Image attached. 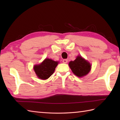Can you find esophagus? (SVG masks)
<instances>
[{
  "label": "esophagus",
  "mask_w": 120,
  "mask_h": 120,
  "mask_svg": "<svg viewBox=\"0 0 120 120\" xmlns=\"http://www.w3.org/2000/svg\"><path fill=\"white\" fill-rule=\"evenodd\" d=\"M68 61V59H63L62 61V62L64 63H67Z\"/></svg>",
  "instance_id": "esophagus-1"
}]
</instances>
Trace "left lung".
Listing matches in <instances>:
<instances>
[{"instance_id":"1","label":"left lung","mask_w":120,"mask_h":120,"mask_svg":"<svg viewBox=\"0 0 120 120\" xmlns=\"http://www.w3.org/2000/svg\"><path fill=\"white\" fill-rule=\"evenodd\" d=\"M69 66L73 73L79 77L88 74L91 67L90 63L81 56H78L74 61H70Z\"/></svg>"}]
</instances>
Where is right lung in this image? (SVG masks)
I'll use <instances>...</instances> for the list:
<instances>
[{"mask_svg":"<svg viewBox=\"0 0 120 120\" xmlns=\"http://www.w3.org/2000/svg\"><path fill=\"white\" fill-rule=\"evenodd\" d=\"M58 64L57 61L46 59L41 64L34 66V72L39 78L43 80L47 79L53 74Z\"/></svg>","mask_w":120,"mask_h":120,"instance_id":"right-lung-1","label":"right lung"}]
</instances>
